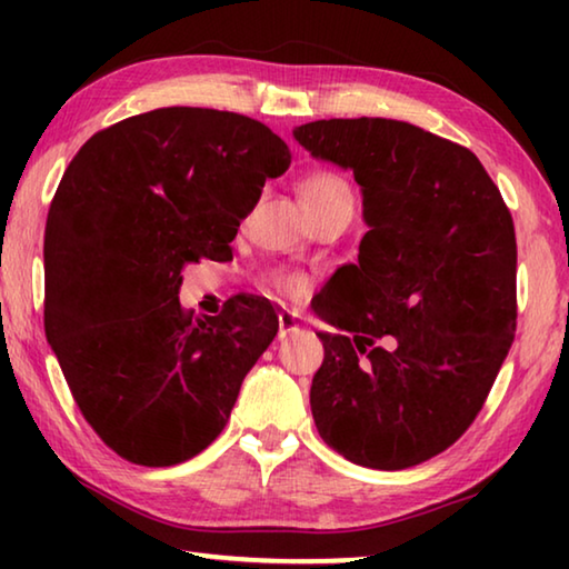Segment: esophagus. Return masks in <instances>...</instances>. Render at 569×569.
<instances>
[{"instance_id":"34e87169","label":"esophagus","mask_w":569,"mask_h":569,"mask_svg":"<svg viewBox=\"0 0 569 569\" xmlns=\"http://www.w3.org/2000/svg\"><path fill=\"white\" fill-rule=\"evenodd\" d=\"M298 329V316L291 313V311H281L278 313V336H288L291 331Z\"/></svg>"}]
</instances>
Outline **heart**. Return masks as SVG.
<instances>
[{
	"mask_svg": "<svg viewBox=\"0 0 569 569\" xmlns=\"http://www.w3.org/2000/svg\"><path fill=\"white\" fill-rule=\"evenodd\" d=\"M301 196L303 200L333 198V196L351 198V190L346 186V180L336 176V172H311V176L301 182ZM263 283L281 296H298L306 288V278L296 271L276 268V271H268L263 276Z\"/></svg>",
	"mask_w": 569,
	"mask_h": 569,
	"instance_id": "b5f03b06",
	"label": "heart"
}]
</instances>
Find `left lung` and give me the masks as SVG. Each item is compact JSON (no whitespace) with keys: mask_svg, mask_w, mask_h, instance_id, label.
Here are the masks:
<instances>
[{"mask_svg":"<svg viewBox=\"0 0 569 569\" xmlns=\"http://www.w3.org/2000/svg\"><path fill=\"white\" fill-rule=\"evenodd\" d=\"M293 138L353 172L369 226L311 303L339 329L319 333L316 429L353 465H421L469 429L515 341L512 216L475 152L417 124L316 120Z\"/></svg>","mask_w":569,"mask_h":569,"instance_id":"8db88e82","label":"left lung"}]
</instances>
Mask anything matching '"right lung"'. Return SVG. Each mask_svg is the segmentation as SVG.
<instances>
[{
  "mask_svg": "<svg viewBox=\"0 0 569 569\" xmlns=\"http://www.w3.org/2000/svg\"><path fill=\"white\" fill-rule=\"evenodd\" d=\"M291 166L246 114L160 108L94 132L44 228V333L82 417L122 459L172 467L203 451L278 331L266 298L182 311V268L230 256L268 178Z\"/></svg>",
  "mask_w": 569,
  "mask_h": 569,
  "instance_id": "obj_1",
  "label": "right lung"
}]
</instances>
